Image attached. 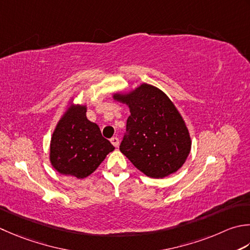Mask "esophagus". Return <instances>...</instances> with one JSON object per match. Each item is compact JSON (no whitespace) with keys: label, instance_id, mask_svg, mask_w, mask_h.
Wrapping results in <instances>:
<instances>
[{"label":"esophagus","instance_id":"34e87169","mask_svg":"<svg viewBox=\"0 0 250 250\" xmlns=\"http://www.w3.org/2000/svg\"><path fill=\"white\" fill-rule=\"evenodd\" d=\"M110 142H111V144L115 146V147H118V145H119V139L117 138V136H114V138H111V139H110Z\"/></svg>","mask_w":250,"mask_h":250}]
</instances>
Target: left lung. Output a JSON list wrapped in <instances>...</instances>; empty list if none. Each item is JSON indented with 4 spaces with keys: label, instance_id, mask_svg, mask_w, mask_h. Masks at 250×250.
I'll return each mask as SVG.
<instances>
[{
    "label": "left lung",
    "instance_id": "1",
    "mask_svg": "<svg viewBox=\"0 0 250 250\" xmlns=\"http://www.w3.org/2000/svg\"><path fill=\"white\" fill-rule=\"evenodd\" d=\"M115 101L129 107L120 151L145 175L163 179L182 167L190 151L188 126L177 107L158 87L142 83Z\"/></svg>",
    "mask_w": 250,
    "mask_h": 250
}]
</instances>
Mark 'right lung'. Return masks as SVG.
Here are the masks:
<instances>
[{
	"instance_id": "1",
	"label": "right lung",
	"mask_w": 250,
	"mask_h": 250,
	"mask_svg": "<svg viewBox=\"0 0 250 250\" xmlns=\"http://www.w3.org/2000/svg\"><path fill=\"white\" fill-rule=\"evenodd\" d=\"M69 102L51 139L52 167L63 175L84 179L115 149L99 125L86 118V106Z\"/></svg>"
}]
</instances>
